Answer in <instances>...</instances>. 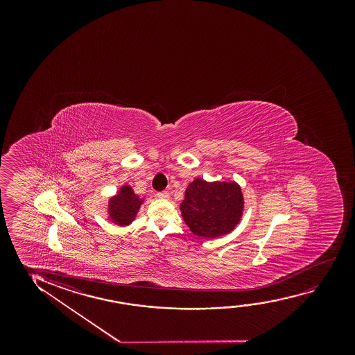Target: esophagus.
Masks as SVG:
<instances>
[{
    "label": "esophagus",
    "instance_id": "1",
    "mask_svg": "<svg viewBox=\"0 0 355 355\" xmlns=\"http://www.w3.org/2000/svg\"><path fill=\"white\" fill-rule=\"evenodd\" d=\"M156 195H157V198H160V199H168V198H170V193L166 191V190L160 191V193H157Z\"/></svg>",
    "mask_w": 355,
    "mask_h": 355
}]
</instances>
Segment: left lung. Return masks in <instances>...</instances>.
Returning <instances> with one entry per match:
<instances>
[{
	"label": "left lung",
	"mask_w": 355,
	"mask_h": 355,
	"mask_svg": "<svg viewBox=\"0 0 355 355\" xmlns=\"http://www.w3.org/2000/svg\"><path fill=\"white\" fill-rule=\"evenodd\" d=\"M243 198L236 183H207L196 178L185 190L182 216L200 238H217L233 230L243 216Z\"/></svg>",
	"instance_id": "left-lung-1"
}]
</instances>
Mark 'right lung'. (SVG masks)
<instances>
[{
    "label": "right lung",
    "mask_w": 355,
    "mask_h": 355,
    "mask_svg": "<svg viewBox=\"0 0 355 355\" xmlns=\"http://www.w3.org/2000/svg\"><path fill=\"white\" fill-rule=\"evenodd\" d=\"M141 200L135 194L131 187H122L119 194L110 200L109 214L110 218L119 225H128L136 217L137 211L141 207Z\"/></svg>",
    "instance_id": "1"
}]
</instances>
